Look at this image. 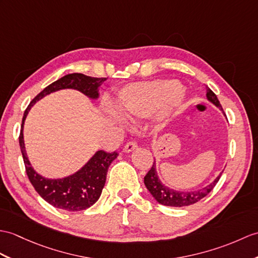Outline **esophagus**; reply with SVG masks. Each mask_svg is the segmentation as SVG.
Segmentation results:
<instances>
[{
  "instance_id": "34e87169",
  "label": "esophagus",
  "mask_w": 258,
  "mask_h": 258,
  "mask_svg": "<svg viewBox=\"0 0 258 258\" xmlns=\"http://www.w3.org/2000/svg\"><path fill=\"white\" fill-rule=\"evenodd\" d=\"M137 148V143L135 142V141H131V142H128L126 145H125V147H124V152H126V153H130V152H133L134 149H136Z\"/></svg>"
}]
</instances>
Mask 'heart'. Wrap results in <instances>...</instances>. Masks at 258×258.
Wrapping results in <instances>:
<instances>
[{"label": "heart", "mask_w": 258, "mask_h": 258, "mask_svg": "<svg viewBox=\"0 0 258 258\" xmlns=\"http://www.w3.org/2000/svg\"><path fill=\"white\" fill-rule=\"evenodd\" d=\"M180 91L181 85L176 80L136 83L119 92L118 102L126 115L144 117L165 106L170 111L181 109Z\"/></svg>", "instance_id": "1"}]
</instances>
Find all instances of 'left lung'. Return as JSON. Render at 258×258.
<instances>
[{
  "label": "left lung",
  "instance_id": "left-lung-1",
  "mask_svg": "<svg viewBox=\"0 0 258 258\" xmlns=\"http://www.w3.org/2000/svg\"><path fill=\"white\" fill-rule=\"evenodd\" d=\"M207 98L209 101L212 102L214 105L219 106L220 109L223 111L222 106L220 104V101L217 98V95H215V93L212 91V90L208 87H207ZM221 175H222V173H220V176H218L217 179H215L211 184H209L207 187L198 191H191V192L176 191V190L169 189L168 187H166V185H164L160 182V180L157 177L156 168H155V160H154L151 170H149L147 172V175L144 177V183H145L149 192L152 194V196L160 203V205L168 206V207H187V206L194 205V203H197L198 201H200L201 199H203V198L210 194L213 190V188L215 187V184L218 183Z\"/></svg>",
  "mask_w": 258,
  "mask_h": 258
}]
</instances>
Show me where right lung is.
Wrapping results in <instances>:
<instances>
[{
    "label": "right lung",
    "instance_id": "obj_1",
    "mask_svg": "<svg viewBox=\"0 0 258 258\" xmlns=\"http://www.w3.org/2000/svg\"><path fill=\"white\" fill-rule=\"evenodd\" d=\"M105 80L106 78H94L83 74L67 75L52 82L51 85L46 87L43 91L36 95L24 112L20 133V147L27 177L38 195L52 207L75 212L86 210L93 206L99 200L106 180L107 169L112 161L117 157V153L99 151L73 176L62 179H46L32 168L31 163L26 156L23 140L24 121L35 102L44 98L45 95L58 91L60 89H76L88 97L94 99L99 97L98 89Z\"/></svg>",
    "mask_w": 258,
    "mask_h": 258
}]
</instances>
